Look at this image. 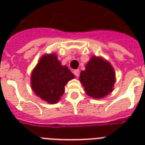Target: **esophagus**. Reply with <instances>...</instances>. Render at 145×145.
I'll list each match as a JSON object with an SVG mask.
<instances>
[{
	"label": "esophagus",
	"mask_w": 145,
	"mask_h": 145,
	"mask_svg": "<svg viewBox=\"0 0 145 145\" xmlns=\"http://www.w3.org/2000/svg\"><path fill=\"white\" fill-rule=\"evenodd\" d=\"M74 74L76 77H79V75H80V70H79V69H76V70L74 71Z\"/></svg>",
	"instance_id": "esophagus-1"
}]
</instances>
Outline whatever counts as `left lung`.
Wrapping results in <instances>:
<instances>
[{
    "label": "left lung",
    "instance_id": "obj_1",
    "mask_svg": "<svg viewBox=\"0 0 145 145\" xmlns=\"http://www.w3.org/2000/svg\"><path fill=\"white\" fill-rule=\"evenodd\" d=\"M115 72L108 61L100 57L93 56L82 71L80 81L89 96L101 99L113 91L115 83Z\"/></svg>",
    "mask_w": 145,
    "mask_h": 145
}]
</instances>
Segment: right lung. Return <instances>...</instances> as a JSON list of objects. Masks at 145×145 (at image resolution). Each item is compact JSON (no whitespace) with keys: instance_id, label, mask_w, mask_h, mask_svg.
I'll use <instances>...</instances> for the list:
<instances>
[{"instance_id":"add662e5","label":"right lung","mask_w":145,"mask_h":145,"mask_svg":"<svg viewBox=\"0 0 145 145\" xmlns=\"http://www.w3.org/2000/svg\"><path fill=\"white\" fill-rule=\"evenodd\" d=\"M74 77L67 66L61 65L55 53L44 55L31 73V88L44 101L55 104L65 93L67 83Z\"/></svg>"}]
</instances>
